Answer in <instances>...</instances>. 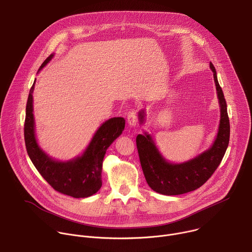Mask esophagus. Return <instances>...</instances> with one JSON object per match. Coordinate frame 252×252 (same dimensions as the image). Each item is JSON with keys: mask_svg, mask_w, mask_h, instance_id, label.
<instances>
[{"mask_svg": "<svg viewBox=\"0 0 252 252\" xmlns=\"http://www.w3.org/2000/svg\"><path fill=\"white\" fill-rule=\"evenodd\" d=\"M127 123L130 126H136V112L135 111H130L128 113Z\"/></svg>", "mask_w": 252, "mask_h": 252, "instance_id": "1", "label": "esophagus"}]
</instances>
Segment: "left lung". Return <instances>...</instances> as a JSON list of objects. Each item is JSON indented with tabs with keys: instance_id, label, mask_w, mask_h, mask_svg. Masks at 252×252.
Here are the masks:
<instances>
[{
	"instance_id": "1",
	"label": "left lung",
	"mask_w": 252,
	"mask_h": 252,
	"mask_svg": "<svg viewBox=\"0 0 252 252\" xmlns=\"http://www.w3.org/2000/svg\"><path fill=\"white\" fill-rule=\"evenodd\" d=\"M209 65L213 71L220 105L219 132L210 149L187 162L170 163L160 155L150 134L145 133L136 136V148L146 181L150 188L158 193L178 195L200 188L217 170L228 147L230 126L226 101L218 81L217 70L211 63ZM138 117L142 124L145 120V111L139 112Z\"/></svg>"
}]
</instances>
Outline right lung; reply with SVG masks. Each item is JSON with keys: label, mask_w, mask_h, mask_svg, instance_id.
<instances>
[{"label": "right lung", "mask_w": 252, "mask_h": 252, "mask_svg": "<svg viewBox=\"0 0 252 252\" xmlns=\"http://www.w3.org/2000/svg\"><path fill=\"white\" fill-rule=\"evenodd\" d=\"M54 57L49 56L42 63L41 70ZM34 82L30 90L24 126L27 153L47 183L58 192L84 198L91 196L101 188V168L105 152L125 128L124 118H113L104 122L94 133L90 145L81 157L68 161H58L50 158L39 147L34 135L32 114V92Z\"/></svg>", "instance_id": "1"}]
</instances>
